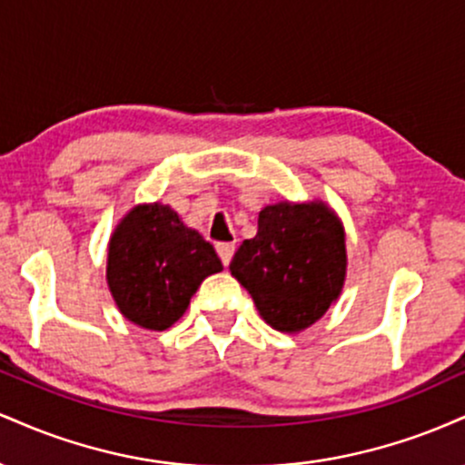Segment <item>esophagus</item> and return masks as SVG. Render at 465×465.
<instances>
[{"mask_svg":"<svg viewBox=\"0 0 465 465\" xmlns=\"http://www.w3.org/2000/svg\"><path fill=\"white\" fill-rule=\"evenodd\" d=\"M216 251H218V255H221L223 264L229 266V262H232V258H233V251H236V244L221 242V244H216Z\"/></svg>","mask_w":465,"mask_h":465,"instance_id":"esophagus-1","label":"esophagus"}]
</instances>
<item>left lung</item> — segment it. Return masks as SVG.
Returning <instances> with one entry per match:
<instances>
[{
  "instance_id": "left-lung-1",
  "label": "left lung",
  "mask_w": 465,
  "mask_h": 465,
  "mask_svg": "<svg viewBox=\"0 0 465 465\" xmlns=\"http://www.w3.org/2000/svg\"><path fill=\"white\" fill-rule=\"evenodd\" d=\"M345 232L325 203H275L258 216L229 271L271 328L302 332L322 319L345 282Z\"/></svg>"
}]
</instances>
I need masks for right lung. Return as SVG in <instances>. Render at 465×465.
<instances>
[{"label": "right lung", "instance_id": "1", "mask_svg": "<svg viewBox=\"0 0 465 465\" xmlns=\"http://www.w3.org/2000/svg\"><path fill=\"white\" fill-rule=\"evenodd\" d=\"M218 271L223 264L214 247L162 203L133 207L115 227L106 255L117 308L146 330L179 322L201 282Z\"/></svg>", "mask_w": 465, "mask_h": 465}]
</instances>
